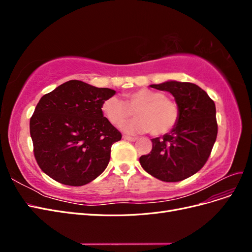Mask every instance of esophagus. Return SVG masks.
<instances>
[{
  "instance_id": "esophagus-1",
  "label": "esophagus",
  "mask_w": 252,
  "mask_h": 252,
  "mask_svg": "<svg viewBox=\"0 0 252 252\" xmlns=\"http://www.w3.org/2000/svg\"><path fill=\"white\" fill-rule=\"evenodd\" d=\"M123 139L127 140V141H130V142H134L136 140L135 136H130V135H126V134L123 135Z\"/></svg>"
}]
</instances>
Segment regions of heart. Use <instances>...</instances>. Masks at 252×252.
<instances>
[{"label":"heart","mask_w":252,"mask_h":252,"mask_svg":"<svg viewBox=\"0 0 252 252\" xmlns=\"http://www.w3.org/2000/svg\"><path fill=\"white\" fill-rule=\"evenodd\" d=\"M105 117L114 126H121L134 116L138 118L123 127L128 133L150 131L154 135H162L172 130L180 117L178 103L165 94L154 89L142 88L125 95V101L118 96H109L102 105Z\"/></svg>","instance_id":"1"}]
</instances>
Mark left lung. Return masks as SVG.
Returning <instances> with one entry per match:
<instances>
[{
    "label": "left lung",
    "instance_id": "left-lung-1",
    "mask_svg": "<svg viewBox=\"0 0 252 252\" xmlns=\"http://www.w3.org/2000/svg\"><path fill=\"white\" fill-rule=\"evenodd\" d=\"M150 87L170 93L178 103V123L163 138L152 139L150 154L140 158L141 166L164 182L191 177L207 162L218 135L216 104L195 84L168 81Z\"/></svg>",
    "mask_w": 252,
    "mask_h": 252
}]
</instances>
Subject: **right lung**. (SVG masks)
Masks as SVG:
<instances>
[{"label":"right lung","instance_id":"1","mask_svg":"<svg viewBox=\"0 0 252 252\" xmlns=\"http://www.w3.org/2000/svg\"><path fill=\"white\" fill-rule=\"evenodd\" d=\"M114 94L71 80L41 97L29 126L35 161L48 177L83 186L106 169L112 144L122 139L102 111L103 102Z\"/></svg>","mask_w":252,"mask_h":252}]
</instances>
